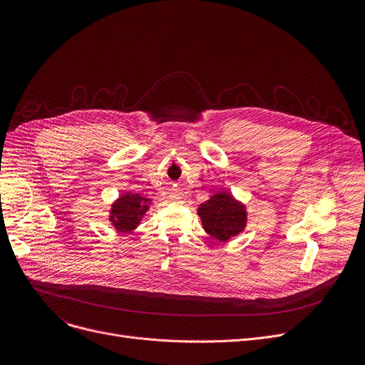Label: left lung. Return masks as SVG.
Wrapping results in <instances>:
<instances>
[{"instance_id": "obj_1", "label": "left lung", "mask_w": 365, "mask_h": 365, "mask_svg": "<svg viewBox=\"0 0 365 365\" xmlns=\"http://www.w3.org/2000/svg\"><path fill=\"white\" fill-rule=\"evenodd\" d=\"M197 215L203 230L218 241H228L237 237L247 225L245 205L224 190L200 203Z\"/></svg>"}]
</instances>
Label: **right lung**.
<instances>
[{
  "mask_svg": "<svg viewBox=\"0 0 365 365\" xmlns=\"http://www.w3.org/2000/svg\"><path fill=\"white\" fill-rule=\"evenodd\" d=\"M151 199L138 193L127 192L121 195L111 206L110 221L120 232H130L137 228L143 215L147 212Z\"/></svg>",
  "mask_w": 365,
  "mask_h": 365,
  "instance_id": "obj_1",
  "label": "right lung"
}]
</instances>
